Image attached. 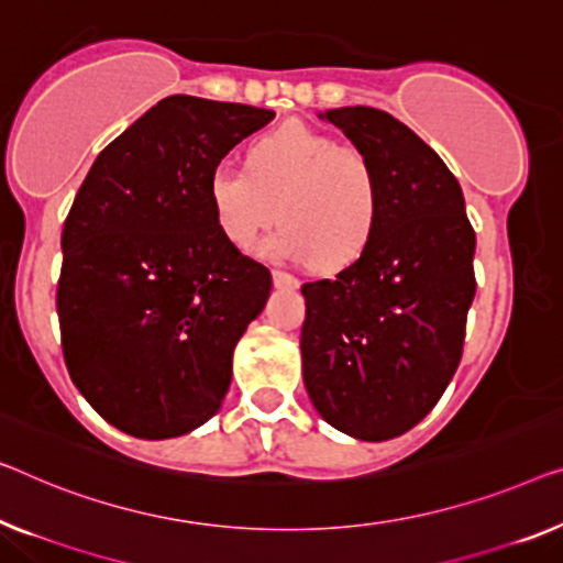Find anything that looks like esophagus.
<instances>
[{
  "label": "esophagus",
  "instance_id": "obj_1",
  "mask_svg": "<svg viewBox=\"0 0 563 563\" xmlns=\"http://www.w3.org/2000/svg\"><path fill=\"white\" fill-rule=\"evenodd\" d=\"M273 283L275 288H288V290L298 288V278H292L290 273H283V271H273Z\"/></svg>",
  "mask_w": 563,
  "mask_h": 563
}]
</instances>
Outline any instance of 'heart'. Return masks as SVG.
<instances>
[{
	"mask_svg": "<svg viewBox=\"0 0 563 563\" xmlns=\"http://www.w3.org/2000/svg\"><path fill=\"white\" fill-rule=\"evenodd\" d=\"M214 222L234 247L280 224L257 245L271 260L341 267L364 253L379 222L382 191L374 164L329 133L285 123L247 151V169L214 166L207 181Z\"/></svg>",
	"mask_w": 563,
	"mask_h": 563,
	"instance_id": "obj_1",
	"label": "heart"
}]
</instances>
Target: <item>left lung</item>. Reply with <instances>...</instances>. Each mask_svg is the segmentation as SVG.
I'll return each instance as SVG.
<instances>
[{"label":"left lung","mask_w":563,"mask_h":563,"mask_svg":"<svg viewBox=\"0 0 563 563\" xmlns=\"http://www.w3.org/2000/svg\"><path fill=\"white\" fill-rule=\"evenodd\" d=\"M379 176V222L354 265L306 283L303 382L316 412L382 442L430 415L463 356L475 232L463 189L405 123L368 106L318 113Z\"/></svg>","instance_id":"obj_1"}]
</instances>
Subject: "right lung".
Returning <instances> with one entry per match:
<instances>
[{
    "instance_id": "add662e5",
    "label": "right lung",
    "mask_w": 563,
    "mask_h": 563,
    "mask_svg": "<svg viewBox=\"0 0 563 563\" xmlns=\"http://www.w3.org/2000/svg\"><path fill=\"white\" fill-rule=\"evenodd\" d=\"M275 111L169 96L90 166L63 228V354L96 412L169 440L220 412L273 275L217 228L207 181Z\"/></svg>"
}]
</instances>
